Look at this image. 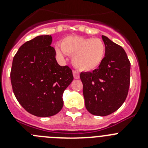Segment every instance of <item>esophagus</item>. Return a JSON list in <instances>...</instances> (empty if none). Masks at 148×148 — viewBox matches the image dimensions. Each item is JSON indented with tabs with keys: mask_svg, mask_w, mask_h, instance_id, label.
Segmentation results:
<instances>
[{
	"mask_svg": "<svg viewBox=\"0 0 148 148\" xmlns=\"http://www.w3.org/2000/svg\"><path fill=\"white\" fill-rule=\"evenodd\" d=\"M73 77H74L75 79H78V78H79V73H78V72L74 70V71L73 72Z\"/></svg>",
	"mask_w": 148,
	"mask_h": 148,
	"instance_id": "34e87169",
	"label": "esophagus"
}]
</instances>
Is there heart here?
I'll return each instance as SVG.
<instances>
[{
    "label": "heart",
    "mask_w": 148,
    "mask_h": 148,
    "mask_svg": "<svg viewBox=\"0 0 148 148\" xmlns=\"http://www.w3.org/2000/svg\"><path fill=\"white\" fill-rule=\"evenodd\" d=\"M56 51L61 58H64L66 53L72 56V62L77 69L89 72L99 67L102 63L106 48L104 43L99 38L71 35L63 39L61 45H56Z\"/></svg>",
    "instance_id": "heart-1"
}]
</instances>
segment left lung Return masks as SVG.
Segmentation results:
<instances>
[{
    "label": "left lung",
    "mask_w": 148,
    "mask_h": 148,
    "mask_svg": "<svg viewBox=\"0 0 148 148\" xmlns=\"http://www.w3.org/2000/svg\"><path fill=\"white\" fill-rule=\"evenodd\" d=\"M106 48L102 63L92 72H82L85 107L91 114L105 116L125 102L130 87V63L125 49L101 35Z\"/></svg>",
    "instance_id": "8db88e82"
}]
</instances>
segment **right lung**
<instances>
[{"mask_svg":"<svg viewBox=\"0 0 148 148\" xmlns=\"http://www.w3.org/2000/svg\"><path fill=\"white\" fill-rule=\"evenodd\" d=\"M52 42L47 35L24 43L14 56L10 73L18 102L38 117L54 116L62 109L64 91L73 80L71 69L56 61Z\"/></svg>","mask_w":148,"mask_h":148,"instance_id":"add662e5","label":"right lung"}]
</instances>
